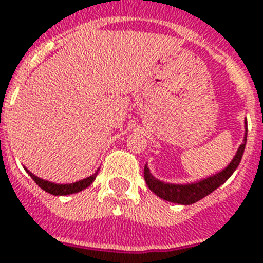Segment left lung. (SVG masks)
Returning a JSON list of instances; mask_svg holds the SVG:
<instances>
[{"instance_id":"8db88e82","label":"left lung","mask_w":263,"mask_h":263,"mask_svg":"<svg viewBox=\"0 0 263 263\" xmlns=\"http://www.w3.org/2000/svg\"><path fill=\"white\" fill-rule=\"evenodd\" d=\"M246 132H244V139L241 145L238 146L237 152L232 158L228 165L223 170L211 174L210 176H205L203 179L194 180L190 183H170L164 180L157 179L156 176L150 172L149 167L145 165V180L149 189L153 192L156 196L163 198L170 203L180 204V205H190V204L197 203L198 200H201L214 190L218 189L220 185H223L226 180L229 179L232 174L237 170L238 164L241 161L244 149H246V142H247V123L244 125Z\"/></svg>"}]
</instances>
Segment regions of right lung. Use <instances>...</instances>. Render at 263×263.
Returning a JSON list of instances; mask_svg holds the SVG:
<instances>
[{"label":"right lung","mask_w":263,"mask_h":263,"mask_svg":"<svg viewBox=\"0 0 263 263\" xmlns=\"http://www.w3.org/2000/svg\"><path fill=\"white\" fill-rule=\"evenodd\" d=\"M25 170L41 189L45 190L47 193L53 194V196H67V194L78 193L81 190L87 189L88 186L92 185V182L95 180L96 175H98V171H99V168H98L95 174H92L91 176H87V178H84L81 180H77L74 183H55V182H49V180L38 178V176L34 175L33 172H30L27 168H25Z\"/></svg>","instance_id":"obj_1"}]
</instances>
